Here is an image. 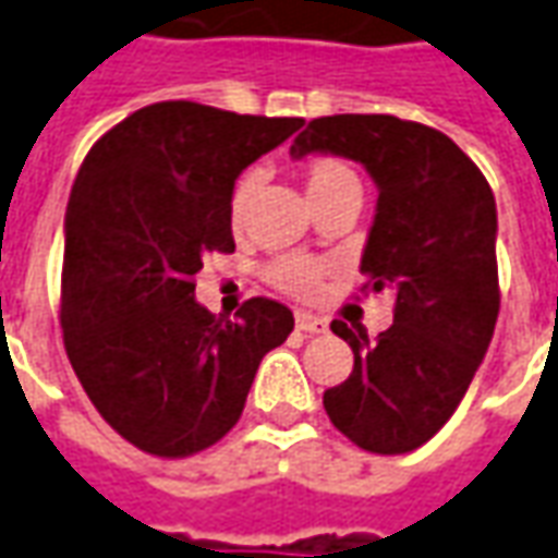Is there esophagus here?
Returning <instances> with one entry per match:
<instances>
[{
	"mask_svg": "<svg viewBox=\"0 0 558 558\" xmlns=\"http://www.w3.org/2000/svg\"><path fill=\"white\" fill-rule=\"evenodd\" d=\"M295 327L314 336V332H327V320L317 317V314H311V311H295Z\"/></svg>",
	"mask_w": 558,
	"mask_h": 558,
	"instance_id": "34e87169",
	"label": "esophagus"
}]
</instances>
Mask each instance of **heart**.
I'll use <instances>...</instances> for the list:
<instances>
[{
    "label": "heart",
    "instance_id": "b5f03b06",
    "mask_svg": "<svg viewBox=\"0 0 558 558\" xmlns=\"http://www.w3.org/2000/svg\"><path fill=\"white\" fill-rule=\"evenodd\" d=\"M259 185V173L247 170L234 189H231L229 198V219L231 229H241L244 226V214H247L250 198ZM305 189H308L311 204L317 201L332 198V195H342L351 189H360V180L354 170L348 168L339 158H314L305 168ZM268 278L275 280V287H280L283 293L290 295H311L320 283V265L305 256H283L278 263L268 268Z\"/></svg>",
    "mask_w": 558,
    "mask_h": 558
}]
</instances>
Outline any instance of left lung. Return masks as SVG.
<instances>
[{"label": "left lung", "mask_w": 558, "mask_h": 558, "mask_svg": "<svg viewBox=\"0 0 558 558\" xmlns=\"http://www.w3.org/2000/svg\"><path fill=\"white\" fill-rule=\"evenodd\" d=\"M290 155L351 158L378 189L360 275L397 293L393 324L378 342L332 324L354 369L324 409L366 452H412L452 418L495 332V195L449 136L393 116L314 119Z\"/></svg>", "instance_id": "obj_1"}]
</instances>
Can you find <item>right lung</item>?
<instances>
[{
    "instance_id": "obj_1",
    "label": "right lung",
    "mask_w": 558,
    "mask_h": 558,
    "mask_svg": "<svg viewBox=\"0 0 558 558\" xmlns=\"http://www.w3.org/2000/svg\"><path fill=\"white\" fill-rule=\"evenodd\" d=\"M302 119L168 100L94 143L63 219V344L90 403L128 442L185 458L238 424L293 311L250 299L234 320L195 299L207 253H231L234 180Z\"/></svg>"
}]
</instances>
